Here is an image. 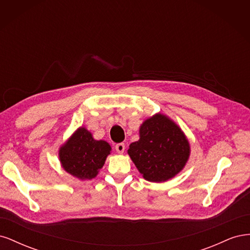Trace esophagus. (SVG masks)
<instances>
[{"label":"esophagus","instance_id":"1","mask_svg":"<svg viewBox=\"0 0 250 250\" xmlns=\"http://www.w3.org/2000/svg\"><path fill=\"white\" fill-rule=\"evenodd\" d=\"M116 150H117V152L120 153V154L123 153L124 150H125V144L124 143L117 144V145H116Z\"/></svg>","mask_w":250,"mask_h":250}]
</instances>
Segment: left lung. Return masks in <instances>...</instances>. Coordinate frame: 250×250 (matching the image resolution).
Wrapping results in <instances>:
<instances>
[{"label": "left lung", "mask_w": 250, "mask_h": 250, "mask_svg": "<svg viewBox=\"0 0 250 250\" xmlns=\"http://www.w3.org/2000/svg\"><path fill=\"white\" fill-rule=\"evenodd\" d=\"M128 154L146 180L164 183L184 169L190 144L171 119L156 113L141 125L140 140L130 144Z\"/></svg>", "instance_id": "obj_1"}]
</instances>
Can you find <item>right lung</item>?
I'll list each match as a JSON object with an SVG mask.
<instances>
[{
  "instance_id": "1",
  "label": "right lung",
  "mask_w": 250,
  "mask_h": 250,
  "mask_svg": "<svg viewBox=\"0 0 250 250\" xmlns=\"http://www.w3.org/2000/svg\"><path fill=\"white\" fill-rule=\"evenodd\" d=\"M107 142L96 141L86 128L80 127L59 149V161L62 168L81 180L92 179L110 154Z\"/></svg>"
}]
</instances>
